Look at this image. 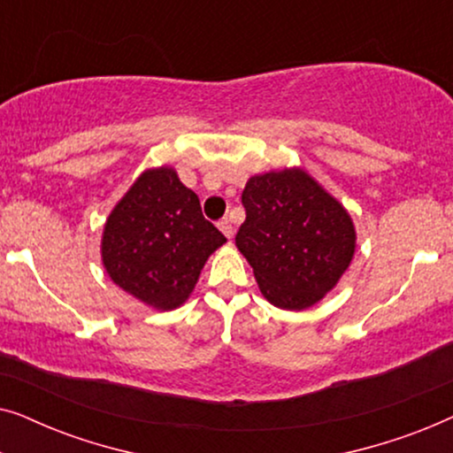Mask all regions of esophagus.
<instances>
[{
	"mask_svg": "<svg viewBox=\"0 0 453 453\" xmlns=\"http://www.w3.org/2000/svg\"><path fill=\"white\" fill-rule=\"evenodd\" d=\"M219 228L222 233H225V237L226 239H233V234H234V226H233V222L228 220V219H222L220 222H219Z\"/></svg>",
	"mask_w": 453,
	"mask_h": 453,
	"instance_id": "1",
	"label": "esophagus"
}]
</instances>
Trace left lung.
<instances>
[{"instance_id":"1","label":"left lung","mask_w":453,"mask_h":453,"mask_svg":"<svg viewBox=\"0 0 453 453\" xmlns=\"http://www.w3.org/2000/svg\"><path fill=\"white\" fill-rule=\"evenodd\" d=\"M241 202L245 222L234 243L265 299L299 311L336 287L355 253V226L307 173L251 177Z\"/></svg>"}]
</instances>
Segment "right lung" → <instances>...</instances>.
<instances>
[{"label":"right lung","instance_id":"1","mask_svg":"<svg viewBox=\"0 0 453 453\" xmlns=\"http://www.w3.org/2000/svg\"><path fill=\"white\" fill-rule=\"evenodd\" d=\"M225 241L203 219L194 191L163 166L146 171L111 212L103 262L126 293L166 311L188 299L208 256Z\"/></svg>","mask_w":453,"mask_h":453}]
</instances>
